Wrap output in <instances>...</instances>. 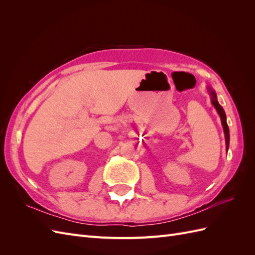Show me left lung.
Segmentation results:
<instances>
[{
	"instance_id": "8db88e82",
	"label": "left lung",
	"mask_w": 255,
	"mask_h": 255,
	"mask_svg": "<svg viewBox=\"0 0 255 255\" xmlns=\"http://www.w3.org/2000/svg\"><path fill=\"white\" fill-rule=\"evenodd\" d=\"M207 91L210 92L212 104L214 105L216 111L218 112V114L220 116L221 123H222V127H223V132H225V137H226V144H227V148L226 149L228 151L229 150V143H230V132H229V127H228V123H227L226 113H225V111H223L222 106L217 101V96H216V92L212 88H210V87H207Z\"/></svg>"
}]
</instances>
